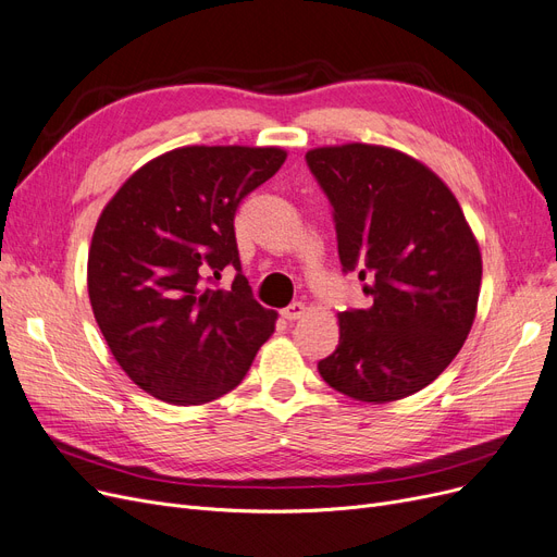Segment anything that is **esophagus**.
<instances>
[{
    "mask_svg": "<svg viewBox=\"0 0 557 557\" xmlns=\"http://www.w3.org/2000/svg\"><path fill=\"white\" fill-rule=\"evenodd\" d=\"M304 313H306V306H304L301 301H293L290 306L281 310V315H283L287 322H295V320L304 318Z\"/></svg>",
    "mask_w": 557,
    "mask_h": 557,
    "instance_id": "1",
    "label": "esophagus"
}]
</instances>
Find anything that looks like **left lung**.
I'll return each instance as SVG.
<instances>
[{
	"label": "left lung",
	"instance_id": "obj_1",
	"mask_svg": "<svg viewBox=\"0 0 557 557\" xmlns=\"http://www.w3.org/2000/svg\"><path fill=\"white\" fill-rule=\"evenodd\" d=\"M333 208L343 272H359L370 308L338 315L322 380L363 403H393L432 384L473 326L478 242L453 191L409 154L368 144L306 152Z\"/></svg>",
	"mask_w": 557,
	"mask_h": 557
}]
</instances>
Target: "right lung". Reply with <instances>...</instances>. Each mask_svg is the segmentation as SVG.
I'll return each instance as SVG.
<instances>
[{
	"mask_svg": "<svg viewBox=\"0 0 557 557\" xmlns=\"http://www.w3.org/2000/svg\"><path fill=\"white\" fill-rule=\"evenodd\" d=\"M285 150L187 146L141 166L102 210L88 251V297L127 376L169 405L233 391L272 336L242 274L235 212L281 169ZM226 265L231 292L218 287Z\"/></svg>",
	"mask_w": 557,
	"mask_h": 557,
	"instance_id": "add662e5",
	"label": "right lung"
}]
</instances>
